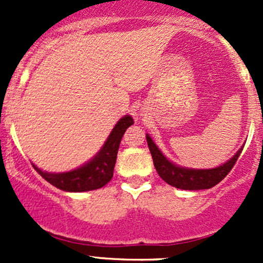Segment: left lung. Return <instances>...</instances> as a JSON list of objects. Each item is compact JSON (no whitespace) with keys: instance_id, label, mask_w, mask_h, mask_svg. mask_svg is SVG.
I'll return each instance as SVG.
<instances>
[{"instance_id":"8db88e82","label":"left lung","mask_w":263,"mask_h":263,"mask_svg":"<svg viewBox=\"0 0 263 263\" xmlns=\"http://www.w3.org/2000/svg\"><path fill=\"white\" fill-rule=\"evenodd\" d=\"M146 141L148 150L153 156L154 166H155L160 178L173 187L190 191L209 190V188H213L217 183L221 182L228 176V173L232 171V168L239 158L240 153H242L243 147H240L233 158H230L227 163L221 164V165L210 169H193L177 165L173 161L169 160L147 134Z\"/></svg>"}]
</instances>
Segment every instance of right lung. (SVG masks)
Instances as JSON below:
<instances>
[{"label": "right lung", "mask_w": 263, "mask_h": 263, "mask_svg": "<svg viewBox=\"0 0 263 263\" xmlns=\"http://www.w3.org/2000/svg\"><path fill=\"white\" fill-rule=\"evenodd\" d=\"M131 124H134L131 116L122 117L113 127L107 141L98 151L97 155L79 168L62 173H52L42 171L33 164L34 169L47 182L66 192H86L104 187L112 179L119 144L126 129Z\"/></svg>", "instance_id": "right-lung-1"}]
</instances>
